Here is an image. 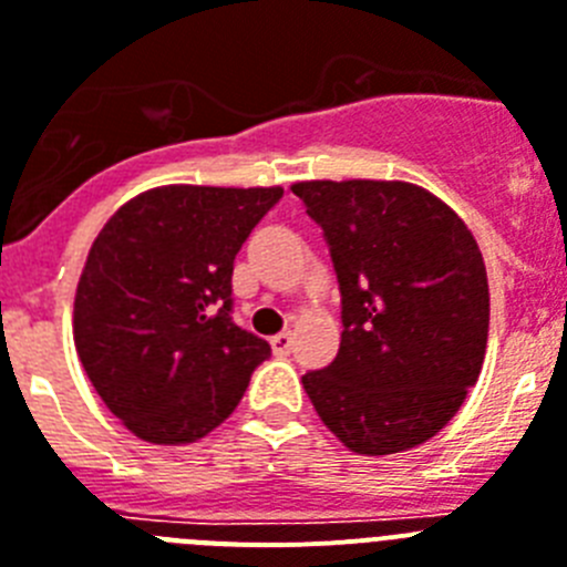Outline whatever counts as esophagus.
Segmentation results:
<instances>
[{
    "label": "esophagus",
    "instance_id": "34e87169",
    "mask_svg": "<svg viewBox=\"0 0 567 567\" xmlns=\"http://www.w3.org/2000/svg\"><path fill=\"white\" fill-rule=\"evenodd\" d=\"M270 348H274V353H277V357H288L290 348H293V337H290V331H282V333H277V337H270Z\"/></svg>",
    "mask_w": 567,
    "mask_h": 567
}]
</instances>
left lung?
Segmentation results:
<instances>
[{
	"label": "left lung",
	"mask_w": 567,
	"mask_h": 567,
	"mask_svg": "<svg viewBox=\"0 0 567 567\" xmlns=\"http://www.w3.org/2000/svg\"><path fill=\"white\" fill-rule=\"evenodd\" d=\"M342 293V342L305 393L368 456L422 445L476 385L488 344V274L460 216L408 182H299Z\"/></svg>",
	"instance_id": "obj_1"
}]
</instances>
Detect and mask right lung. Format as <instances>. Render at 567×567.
<instances>
[{
    "label": "right lung",
    "mask_w": 567,
    "mask_h": 567,
    "mask_svg": "<svg viewBox=\"0 0 567 567\" xmlns=\"http://www.w3.org/2000/svg\"><path fill=\"white\" fill-rule=\"evenodd\" d=\"M282 188L167 185L122 205L91 245L73 342L113 416L154 445L234 413L270 344L234 322V259Z\"/></svg>",
    "instance_id": "right-lung-1"
}]
</instances>
